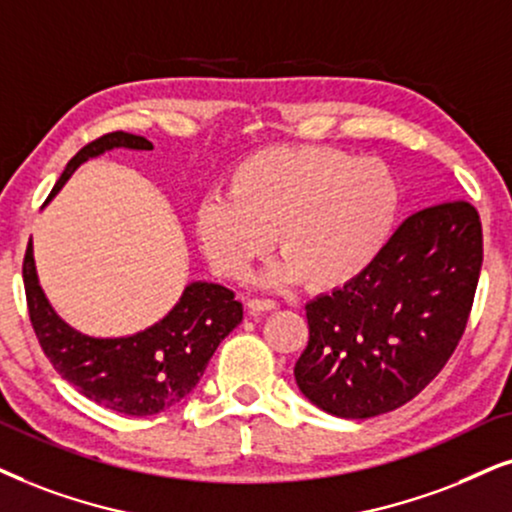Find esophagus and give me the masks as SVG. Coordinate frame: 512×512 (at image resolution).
<instances>
[{"label":"esophagus","mask_w":512,"mask_h":512,"mask_svg":"<svg viewBox=\"0 0 512 512\" xmlns=\"http://www.w3.org/2000/svg\"><path fill=\"white\" fill-rule=\"evenodd\" d=\"M248 309H250L252 314L271 312V309H276V302H274V300H257V297H250V300H248Z\"/></svg>","instance_id":"1"}]
</instances>
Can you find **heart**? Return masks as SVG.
Here are the masks:
<instances>
[{"label":"heart","instance_id":"heart-1","mask_svg":"<svg viewBox=\"0 0 512 512\" xmlns=\"http://www.w3.org/2000/svg\"><path fill=\"white\" fill-rule=\"evenodd\" d=\"M399 189L390 167L331 146H274L243 158L226 196L200 200L193 231L215 274L241 281L271 250L262 286L331 290L357 278L390 236Z\"/></svg>","mask_w":512,"mask_h":512}]
</instances>
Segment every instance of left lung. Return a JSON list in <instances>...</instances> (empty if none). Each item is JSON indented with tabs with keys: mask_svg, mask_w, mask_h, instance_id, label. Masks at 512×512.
Listing matches in <instances>:
<instances>
[{
	"mask_svg": "<svg viewBox=\"0 0 512 512\" xmlns=\"http://www.w3.org/2000/svg\"><path fill=\"white\" fill-rule=\"evenodd\" d=\"M482 269V224L461 198L404 219L357 278L307 304L295 383L321 411L373 418L442 371L468 323Z\"/></svg>",
	"mask_w": 512,
	"mask_h": 512,
	"instance_id": "8db88e82",
	"label": "left lung"
}]
</instances>
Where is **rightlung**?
I'll return each instance as SVG.
<instances>
[{
	"label": "right lung",
	"instance_id": "obj_1",
	"mask_svg": "<svg viewBox=\"0 0 512 512\" xmlns=\"http://www.w3.org/2000/svg\"><path fill=\"white\" fill-rule=\"evenodd\" d=\"M113 148L153 151L144 137L111 132L75 153L49 200L89 158ZM28 312L54 368L77 392L125 416H155L193 392L215 349L243 321V304L219 283L193 281L163 319L122 338L84 335L56 314L37 276L32 238L23 260Z\"/></svg>",
	"mask_w": 512,
	"mask_h": 512
}]
</instances>
